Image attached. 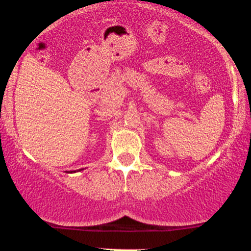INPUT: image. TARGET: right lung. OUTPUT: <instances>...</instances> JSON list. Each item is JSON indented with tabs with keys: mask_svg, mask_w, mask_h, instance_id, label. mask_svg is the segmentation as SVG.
<instances>
[{
	"mask_svg": "<svg viewBox=\"0 0 251 251\" xmlns=\"http://www.w3.org/2000/svg\"><path fill=\"white\" fill-rule=\"evenodd\" d=\"M81 170H82V169H80V170H79V171H81ZM72 172H75V171H72Z\"/></svg>",
	"mask_w": 251,
	"mask_h": 251,
	"instance_id": "add662e5",
	"label": "right lung"
}]
</instances>
